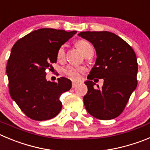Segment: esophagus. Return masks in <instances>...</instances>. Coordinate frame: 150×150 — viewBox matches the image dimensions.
Here are the masks:
<instances>
[{"mask_svg":"<svg viewBox=\"0 0 150 150\" xmlns=\"http://www.w3.org/2000/svg\"><path fill=\"white\" fill-rule=\"evenodd\" d=\"M77 85H78L77 82H72V88H76V86H77Z\"/></svg>","mask_w":150,"mask_h":150,"instance_id":"esophagus-1","label":"esophagus"}]
</instances>
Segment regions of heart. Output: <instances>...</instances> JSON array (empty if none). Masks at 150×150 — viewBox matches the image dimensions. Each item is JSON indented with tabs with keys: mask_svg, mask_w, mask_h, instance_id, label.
<instances>
[{
	"mask_svg": "<svg viewBox=\"0 0 150 150\" xmlns=\"http://www.w3.org/2000/svg\"><path fill=\"white\" fill-rule=\"evenodd\" d=\"M76 46L77 47L78 49L84 55L89 50L93 49L91 45L88 42L83 40V39L76 42ZM64 55H65L64 47L61 46L59 48L58 51H57V58H58V59H62L64 57ZM82 72H83V71H82V68H79V67H76V66H68L64 70V73L66 76H68L71 79H74V80L79 79L81 77V74H82Z\"/></svg>",
	"mask_w": 150,
	"mask_h": 150,
	"instance_id": "b5f03b06",
	"label": "heart"
}]
</instances>
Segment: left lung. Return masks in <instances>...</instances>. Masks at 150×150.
<instances>
[{"mask_svg": "<svg viewBox=\"0 0 150 150\" xmlns=\"http://www.w3.org/2000/svg\"><path fill=\"white\" fill-rule=\"evenodd\" d=\"M78 35L94 45L97 60L86 82L83 101L87 112L100 120H112L123 112L138 85V62L132 47L107 31H87ZM103 79L104 86L94 89L92 80ZM97 79H95V81ZM94 81V82H95Z\"/></svg>", "mask_w": 150, "mask_h": 150, "instance_id": "left-lung-1", "label": "left lung"}]
</instances>
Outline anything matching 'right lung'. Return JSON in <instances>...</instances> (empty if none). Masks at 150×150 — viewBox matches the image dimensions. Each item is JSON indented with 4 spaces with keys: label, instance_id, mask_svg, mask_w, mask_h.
Segmentation results:
<instances>
[{
    "label": "right lung",
    "instance_id": "1",
    "mask_svg": "<svg viewBox=\"0 0 150 150\" xmlns=\"http://www.w3.org/2000/svg\"><path fill=\"white\" fill-rule=\"evenodd\" d=\"M76 31L42 28L34 30L16 42L6 65L11 97L30 119H52L62 108L59 97L71 88V81L46 79V71L53 68L59 48Z\"/></svg>",
    "mask_w": 150,
    "mask_h": 150
}]
</instances>
